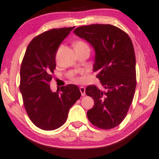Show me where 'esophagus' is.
Masks as SVG:
<instances>
[{
  "label": "esophagus",
  "instance_id": "1",
  "mask_svg": "<svg viewBox=\"0 0 159 159\" xmlns=\"http://www.w3.org/2000/svg\"><path fill=\"white\" fill-rule=\"evenodd\" d=\"M80 91L81 93L82 96H85L86 95V88L84 86H80Z\"/></svg>",
  "mask_w": 159,
  "mask_h": 159
}]
</instances>
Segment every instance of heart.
Instances as JSON below:
<instances>
[{
	"mask_svg": "<svg viewBox=\"0 0 159 159\" xmlns=\"http://www.w3.org/2000/svg\"><path fill=\"white\" fill-rule=\"evenodd\" d=\"M86 44V43H85V42H84L78 41L74 44V48H76V47H79V46H80V45H83V44ZM74 80H79V79H75Z\"/></svg>",
	"mask_w": 159,
	"mask_h": 159,
	"instance_id": "1",
	"label": "heart"
}]
</instances>
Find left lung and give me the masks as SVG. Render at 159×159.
I'll return each instance as SVG.
<instances>
[{
    "label": "left lung",
    "mask_w": 159,
    "mask_h": 159,
    "mask_svg": "<svg viewBox=\"0 0 159 159\" xmlns=\"http://www.w3.org/2000/svg\"><path fill=\"white\" fill-rule=\"evenodd\" d=\"M73 32L94 49L93 70L99 71L97 78L104 88L86 87V95L94 101L87 117L99 128H114L126 117L135 94L137 82L133 42L127 33L110 24L81 26Z\"/></svg>",
    "instance_id": "8db88e82"
}]
</instances>
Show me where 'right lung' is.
<instances>
[{"mask_svg": "<svg viewBox=\"0 0 159 159\" xmlns=\"http://www.w3.org/2000/svg\"><path fill=\"white\" fill-rule=\"evenodd\" d=\"M73 29H52L37 36L29 44L22 60L19 89L24 107L31 121L44 130L61 127L69 109L81 96L75 85L62 86L55 92L50 86L58 48Z\"/></svg>", "mask_w": 159, "mask_h": 159, "instance_id": "obj_1", "label": "right lung"}]
</instances>
